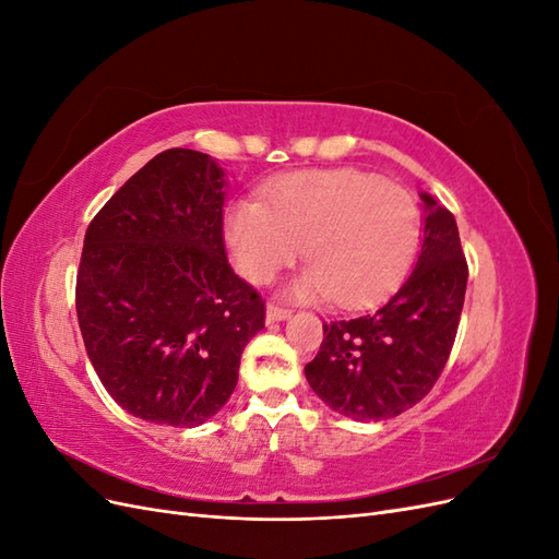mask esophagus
I'll return each mask as SVG.
<instances>
[{"label":"esophagus","instance_id":"34e87169","mask_svg":"<svg viewBox=\"0 0 559 559\" xmlns=\"http://www.w3.org/2000/svg\"><path fill=\"white\" fill-rule=\"evenodd\" d=\"M292 317V310L289 308H282V306H275V302H270V306L265 308V319L267 321H284Z\"/></svg>","mask_w":559,"mask_h":559}]
</instances>
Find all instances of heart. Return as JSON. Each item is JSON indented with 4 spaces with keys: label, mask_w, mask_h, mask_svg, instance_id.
Wrapping results in <instances>:
<instances>
[{
    "label": "heart",
    "mask_w": 559,
    "mask_h": 559,
    "mask_svg": "<svg viewBox=\"0 0 559 559\" xmlns=\"http://www.w3.org/2000/svg\"><path fill=\"white\" fill-rule=\"evenodd\" d=\"M417 238L413 195L359 170L292 175L267 191V205L240 198L226 212V242L247 280L270 282L302 251L310 265L289 296L333 298L341 308H364L392 289Z\"/></svg>",
    "instance_id": "1"
}]
</instances>
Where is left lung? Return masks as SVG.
I'll use <instances>...</instances> for the list:
<instances>
[{
    "mask_svg": "<svg viewBox=\"0 0 559 559\" xmlns=\"http://www.w3.org/2000/svg\"><path fill=\"white\" fill-rule=\"evenodd\" d=\"M425 238L413 273L380 308L324 324L306 366L312 392L357 421L396 417L441 378L464 308L468 267L454 216L419 193Z\"/></svg>",
    "mask_w": 559,
    "mask_h": 559,
    "instance_id": "8db88e82",
    "label": "left lung"
}]
</instances>
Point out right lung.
<instances>
[{
	"mask_svg": "<svg viewBox=\"0 0 559 559\" xmlns=\"http://www.w3.org/2000/svg\"><path fill=\"white\" fill-rule=\"evenodd\" d=\"M224 200L222 165L167 148L109 198L83 240V345L109 396L154 425L191 429L222 411L263 329V300L226 259Z\"/></svg>",
	"mask_w": 559,
	"mask_h": 559,
	"instance_id": "add662e5",
	"label": "right lung"
}]
</instances>
